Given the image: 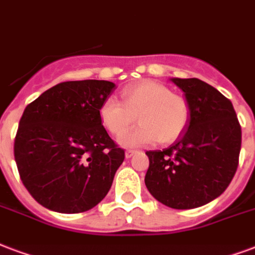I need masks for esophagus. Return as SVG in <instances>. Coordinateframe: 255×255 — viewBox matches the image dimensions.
Instances as JSON below:
<instances>
[{"mask_svg": "<svg viewBox=\"0 0 255 255\" xmlns=\"http://www.w3.org/2000/svg\"><path fill=\"white\" fill-rule=\"evenodd\" d=\"M135 153H136V151H133V149H128V151H126V158H127V159L132 158V156H133Z\"/></svg>", "mask_w": 255, "mask_h": 255, "instance_id": "esophagus-1", "label": "esophagus"}]
</instances>
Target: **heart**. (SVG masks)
I'll return each mask as SVG.
<instances>
[{
	"instance_id": "heart-1",
	"label": "heart",
	"mask_w": 255,
	"mask_h": 255,
	"mask_svg": "<svg viewBox=\"0 0 255 255\" xmlns=\"http://www.w3.org/2000/svg\"><path fill=\"white\" fill-rule=\"evenodd\" d=\"M122 103L108 97L99 110L103 126L115 136L123 135L137 117L141 123L120 137L123 147H140L158 140L175 141L187 128L190 107L186 99L156 81L143 80L122 91Z\"/></svg>"
}]
</instances>
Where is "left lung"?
Returning <instances> with one entry per match:
<instances>
[{
	"instance_id": "1",
	"label": "left lung",
	"mask_w": 255,
	"mask_h": 255,
	"mask_svg": "<svg viewBox=\"0 0 255 255\" xmlns=\"http://www.w3.org/2000/svg\"><path fill=\"white\" fill-rule=\"evenodd\" d=\"M190 107L187 128L168 148L147 151L144 182L156 201L188 210L218 198L238 167L240 122L234 107L218 89L199 79H170Z\"/></svg>"
}]
</instances>
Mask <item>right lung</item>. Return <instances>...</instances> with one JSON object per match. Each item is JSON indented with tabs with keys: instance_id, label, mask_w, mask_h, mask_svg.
I'll use <instances>...</instances> for the list:
<instances>
[{
	"instance_id": "1",
	"label": "right lung",
	"mask_w": 255,
	"mask_h": 255,
	"mask_svg": "<svg viewBox=\"0 0 255 255\" xmlns=\"http://www.w3.org/2000/svg\"><path fill=\"white\" fill-rule=\"evenodd\" d=\"M115 88L106 80L65 81L25 108L14 159L26 190L46 209L88 211L110 191L124 149L103 127L99 110Z\"/></svg>"
}]
</instances>
